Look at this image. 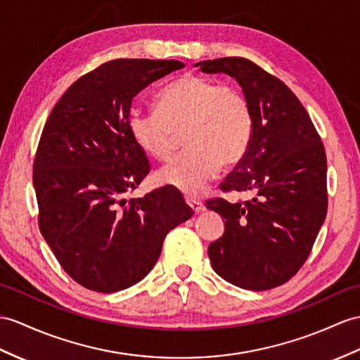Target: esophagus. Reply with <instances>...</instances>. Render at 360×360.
<instances>
[{
  "label": "esophagus",
  "mask_w": 360,
  "mask_h": 360,
  "mask_svg": "<svg viewBox=\"0 0 360 360\" xmlns=\"http://www.w3.org/2000/svg\"><path fill=\"white\" fill-rule=\"evenodd\" d=\"M186 203L192 207V210H194L195 214H201L205 210V206H203V203H201L200 200H197V198H194V197H186Z\"/></svg>",
  "instance_id": "esophagus-1"
}]
</instances>
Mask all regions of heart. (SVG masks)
<instances>
[{"label": "heart", "instance_id": "b5f03b06", "mask_svg": "<svg viewBox=\"0 0 360 360\" xmlns=\"http://www.w3.org/2000/svg\"><path fill=\"white\" fill-rule=\"evenodd\" d=\"M252 128L250 102L238 85L197 75L165 86L155 111L133 108L128 114L131 139L154 162H171L183 136L188 150L159 172V181L188 195L200 194L221 163L241 159Z\"/></svg>", "mask_w": 360, "mask_h": 360}]
</instances>
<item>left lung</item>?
Returning a JSON list of instances; mask_svg holds the SVG:
<instances>
[{
    "label": "left lung",
    "instance_id": "1",
    "mask_svg": "<svg viewBox=\"0 0 360 360\" xmlns=\"http://www.w3.org/2000/svg\"><path fill=\"white\" fill-rule=\"evenodd\" d=\"M226 73L250 102L253 128L243 159L220 185L244 201H206L224 218L221 238L209 244L214 270L248 290L287 283L309 258L327 215V157L321 137L288 86L246 58L195 64Z\"/></svg>",
    "mask_w": 360,
    "mask_h": 360
}]
</instances>
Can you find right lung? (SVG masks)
Wrapping results in <instances>:
<instances>
[{"instance_id": "1", "label": "right lung", "mask_w": 360, "mask_h": 360, "mask_svg": "<svg viewBox=\"0 0 360 360\" xmlns=\"http://www.w3.org/2000/svg\"><path fill=\"white\" fill-rule=\"evenodd\" d=\"M185 64L114 59L86 73L58 101L33 162L39 231L77 284L124 290L150 274L166 233L194 215L163 186L127 200L150 162L128 131L136 96Z\"/></svg>"}]
</instances>
